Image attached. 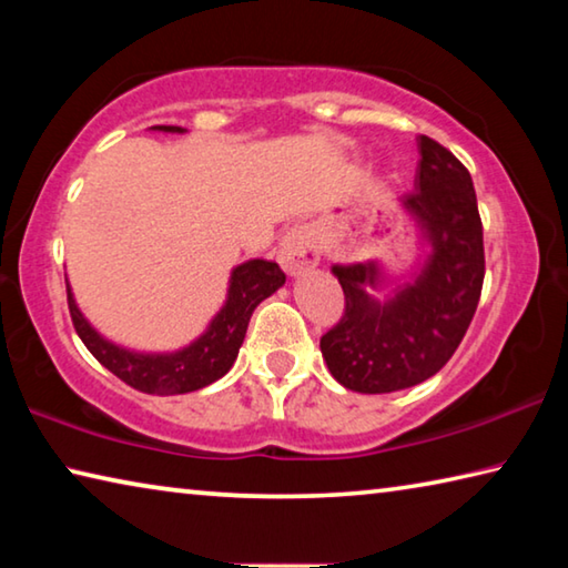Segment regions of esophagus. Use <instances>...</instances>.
Here are the masks:
<instances>
[{
    "instance_id": "34e87169",
    "label": "esophagus",
    "mask_w": 568,
    "mask_h": 568,
    "mask_svg": "<svg viewBox=\"0 0 568 568\" xmlns=\"http://www.w3.org/2000/svg\"><path fill=\"white\" fill-rule=\"evenodd\" d=\"M277 261L285 267V273L301 275L321 263L318 235L311 225H293L281 240V253Z\"/></svg>"
}]
</instances>
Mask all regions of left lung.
Here are the masks:
<instances>
[{"mask_svg": "<svg viewBox=\"0 0 568 568\" xmlns=\"http://www.w3.org/2000/svg\"><path fill=\"white\" fill-rule=\"evenodd\" d=\"M413 192L398 197L426 250L406 275L381 261L333 265L345 293L341 323L321 338L323 361L343 388L403 390L444 368L474 318L484 285V227L468 170L418 134Z\"/></svg>", "mask_w": 568, "mask_h": 568, "instance_id": "obj_1", "label": "left lung"}]
</instances>
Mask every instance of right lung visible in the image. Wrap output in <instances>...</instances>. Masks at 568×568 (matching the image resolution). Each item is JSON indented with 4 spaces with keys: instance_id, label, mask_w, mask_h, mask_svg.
<instances>
[{
    "instance_id": "1",
    "label": "right lung",
    "mask_w": 568,
    "mask_h": 568,
    "mask_svg": "<svg viewBox=\"0 0 568 568\" xmlns=\"http://www.w3.org/2000/svg\"><path fill=\"white\" fill-rule=\"evenodd\" d=\"M150 130L172 134L187 132L185 128H175V124H158V128ZM283 285L285 273L277 267V263L255 257V261L235 265L227 281L225 303L213 315V321L207 323V328L195 341L182 345V348L162 353L130 351L124 345L112 343L104 335H100L82 315L70 283H67V303H70V315L77 335H80L82 343L88 345V351L104 368L142 393H152V396H178V393L205 388L233 368L255 307Z\"/></svg>"
}]
</instances>
